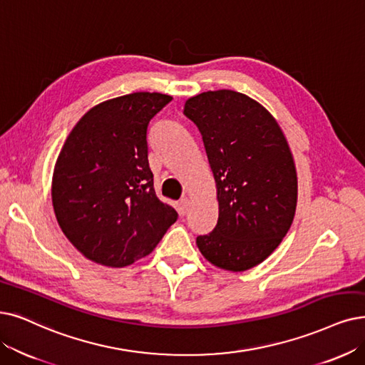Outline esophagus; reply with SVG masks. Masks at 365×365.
Returning <instances> with one entry per match:
<instances>
[{"instance_id":"esophagus-1","label":"esophagus","mask_w":365,"mask_h":365,"mask_svg":"<svg viewBox=\"0 0 365 365\" xmlns=\"http://www.w3.org/2000/svg\"><path fill=\"white\" fill-rule=\"evenodd\" d=\"M178 207H180V211H181L182 214L187 211V208H188V197H187V196H182V197L180 199Z\"/></svg>"}]
</instances>
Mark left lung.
<instances>
[{
  "instance_id": "1",
  "label": "left lung",
  "mask_w": 365,
  "mask_h": 365,
  "mask_svg": "<svg viewBox=\"0 0 365 365\" xmlns=\"http://www.w3.org/2000/svg\"><path fill=\"white\" fill-rule=\"evenodd\" d=\"M184 115L202 135L218 199L217 225L196 244L218 268L250 269L279 247L294 222L298 180L287 140L264 106L237 91L188 98Z\"/></svg>"
}]
</instances>
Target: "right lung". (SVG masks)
Instances as JSON below:
<instances>
[{"label":"right lung","instance_id":"obj_1","mask_svg":"<svg viewBox=\"0 0 365 365\" xmlns=\"http://www.w3.org/2000/svg\"><path fill=\"white\" fill-rule=\"evenodd\" d=\"M170 96L133 93L86 112L67 136L52 180L64 235L96 264L121 268L150 255L178 212L154 190L148 124Z\"/></svg>","mask_w":365,"mask_h":365}]
</instances>
